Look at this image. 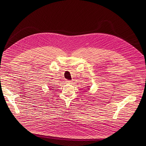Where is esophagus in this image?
<instances>
[{
  "label": "esophagus",
  "instance_id": "34e87169",
  "mask_svg": "<svg viewBox=\"0 0 146 146\" xmlns=\"http://www.w3.org/2000/svg\"><path fill=\"white\" fill-rule=\"evenodd\" d=\"M66 82L67 83L71 84L72 83V81H71V80H67V81H66Z\"/></svg>",
  "mask_w": 146,
  "mask_h": 146
}]
</instances>
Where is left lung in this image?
Returning <instances> with one entry per match:
<instances>
[{"label":"left lung","mask_w":146,"mask_h":146,"mask_svg":"<svg viewBox=\"0 0 146 146\" xmlns=\"http://www.w3.org/2000/svg\"><path fill=\"white\" fill-rule=\"evenodd\" d=\"M88 87H89V86H88Z\"/></svg>","instance_id":"obj_1"}]
</instances>
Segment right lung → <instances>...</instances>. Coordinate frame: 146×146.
Returning a JSON list of instances; mask_svg holds the SVG:
<instances>
[{"label":"right lung","instance_id":"1","mask_svg":"<svg viewBox=\"0 0 146 146\" xmlns=\"http://www.w3.org/2000/svg\"><path fill=\"white\" fill-rule=\"evenodd\" d=\"M52 88V87H51Z\"/></svg>","mask_w":146,"mask_h":146}]
</instances>
